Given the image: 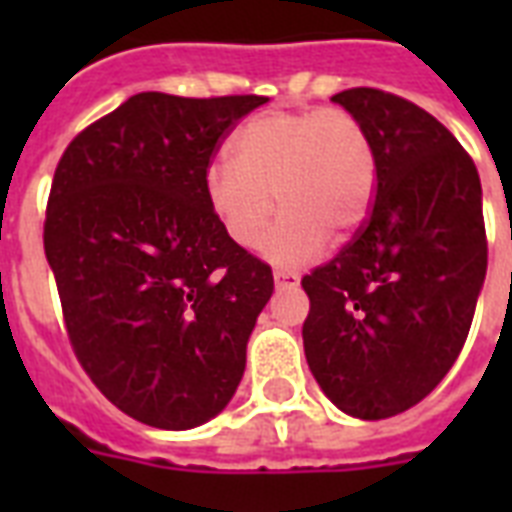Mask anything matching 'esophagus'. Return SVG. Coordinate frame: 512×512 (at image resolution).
Returning <instances> with one entry per match:
<instances>
[{
  "label": "esophagus",
  "instance_id": "esophagus-1",
  "mask_svg": "<svg viewBox=\"0 0 512 512\" xmlns=\"http://www.w3.org/2000/svg\"><path fill=\"white\" fill-rule=\"evenodd\" d=\"M273 281H276V287H297L300 284V276L295 271H284V268H276L273 271Z\"/></svg>",
  "mask_w": 512,
  "mask_h": 512
}]
</instances>
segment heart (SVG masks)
<instances>
[{
	"label": "heart",
	"mask_w": 512,
	"mask_h": 512,
	"mask_svg": "<svg viewBox=\"0 0 512 512\" xmlns=\"http://www.w3.org/2000/svg\"><path fill=\"white\" fill-rule=\"evenodd\" d=\"M374 191L372 135L345 108L252 116L233 135V159H215L204 172L209 209L239 247H257L276 201L284 207L265 239V255L279 265L319 257L335 231L353 236L372 212Z\"/></svg>",
	"instance_id": "heart-1"
}]
</instances>
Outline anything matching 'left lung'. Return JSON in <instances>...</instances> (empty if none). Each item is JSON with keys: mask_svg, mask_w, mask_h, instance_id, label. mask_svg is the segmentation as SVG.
Listing matches in <instances>:
<instances>
[{"mask_svg": "<svg viewBox=\"0 0 512 512\" xmlns=\"http://www.w3.org/2000/svg\"><path fill=\"white\" fill-rule=\"evenodd\" d=\"M332 100L372 135L377 191L353 239L303 276L305 358L337 409L385 420L420 404L465 345L489 255L481 180L412 100L374 87Z\"/></svg>", "mask_w": 512, "mask_h": 512, "instance_id": "obj_1", "label": "left lung"}]
</instances>
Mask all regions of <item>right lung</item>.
Segmentation results:
<instances>
[{"instance_id":"add662e5","label":"right lung","mask_w":512,"mask_h":512,"mask_svg":"<svg viewBox=\"0 0 512 512\" xmlns=\"http://www.w3.org/2000/svg\"><path fill=\"white\" fill-rule=\"evenodd\" d=\"M265 100L138 92L55 167L44 255L68 340L100 393L151 428L223 412L271 300V265L228 239L204 193L225 135Z\"/></svg>"}]
</instances>
